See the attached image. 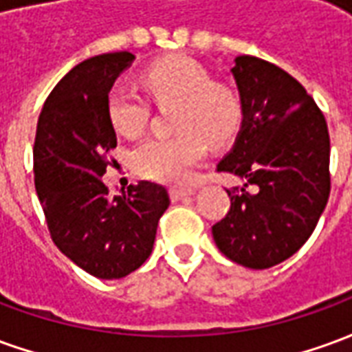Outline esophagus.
<instances>
[{
  "label": "esophagus",
  "instance_id": "esophagus-1",
  "mask_svg": "<svg viewBox=\"0 0 352 352\" xmlns=\"http://www.w3.org/2000/svg\"><path fill=\"white\" fill-rule=\"evenodd\" d=\"M194 194H196L194 188H171L169 190V196H171L173 201H179V199L186 198V196H194Z\"/></svg>",
  "mask_w": 352,
  "mask_h": 352
}]
</instances>
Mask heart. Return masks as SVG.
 Returning a JSON list of instances; mask_svg holds the SVG:
<instances>
[{
	"mask_svg": "<svg viewBox=\"0 0 352 352\" xmlns=\"http://www.w3.org/2000/svg\"><path fill=\"white\" fill-rule=\"evenodd\" d=\"M141 82L158 107L175 105L173 138H148L131 153L139 175L181 184L206 156V141L222 146L236 138L243 105L232 87L214 82L204 65L188 56H169L146 67ZM109 120L120 135L135 138L145 130L148 103L133 88L116 85L107 98Z\"/></svg>",
	"mask_w": 352,
	"mask_h": 352,
	"instance_id": "heart-1",
	"label": "heart"
}]
</instances>
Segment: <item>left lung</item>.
<instances>
[{"label": "left lung", "mask_w": 352, "mask_h": 352, "mask_svg": "<svg viewBox=\"0 0 352 352\" xmlns=\"http://www.w3.org/2000/svg\"><path fill=\"white\" fill-rule=\"evenodd\" d=\"M234 62L243 122L217 171L247 183L226 190L230 211L211 230L224 256L265 270L290 258L324 211L330 135L324 115L292 75L254 56ZM249 184L257 190L247 191Z\"/></svg>", "instance_id": "1"}]
</instances>
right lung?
<instances>
[{
    "instance_id": "1",
    "label": "right lung",
    "mask_w": 352,
    "mask_h": 352,
    "mask_svg": "<svg viewBox=\"0 0 352 352\" xmlns=\"http://www.w3.org/2000/svg\"><path fill=\"white\" fill-rule=\"evenodd\" d=\"M131 52H109L75 65L45 101L34 145L35 190L50 237L73 264L98 279H122L153 252L168 190L141 181L109 196L101 177L116 146L107 98Z\"/></svg>"
}]
</instances>
